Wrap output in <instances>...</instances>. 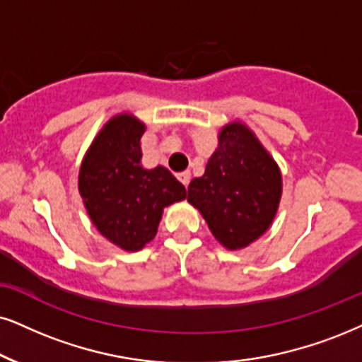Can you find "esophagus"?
Listing matches in <instances>:
<instances>
[{"label": "esophagus", "instance_id": "34e87169", "mask_svg": "<svg viewBox=\"0 0 362 362\" xmlns=\"http://www.w3.org/2000/svg\"><path fill=\"white\" fill-rule=\"evenodd\" d=\"M177 177H178V180H180L182 184H184L185 187L189 185V182H190V172H189V170H185V172H180V173H178Z\"/></svg>", "mask_w": 362, "mask_h": 362}]
</instances>
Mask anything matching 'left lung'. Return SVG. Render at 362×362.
Masks as SVG:
<instances>
[{"label":"left lung","instance_id":"obj_1","mask_svg":"<svg viewBox=\"0 0 362 362\" xmlns=\"http://www.w3.org/2000/svg\"><path fill=\"white\" fill-rule=\"evenodd\" d=\"M282 195L276 160L249 127L227 123L205 173L189 185L187 200L228 250L244 249L267 232Z\"/></svg>","mask_w":362,"mask_h":362}]
</instances>
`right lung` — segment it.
<instances>
[{
	"instance_id": "1",
	"label": "right lung",
	"mask_w": 362,
	"mask_h": 362,
	"mask_svg": "<svg viewBox=\"0 0 362 362\" xmlns=\"http://www.w3.org/2000/svg\"><path fill=\"white\" fill-rule=\"evenodd\" d=\"M145 125L130 113L105 123L80 167L78 190L93 226L128 252L144 249L157 234L163 209L187 197L170 170L141 167Z\"/></svg>"
}]
</instances>
